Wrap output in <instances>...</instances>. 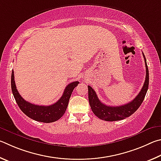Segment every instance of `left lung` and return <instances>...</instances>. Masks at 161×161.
I'll return each instance as SVG.
<instances>
[{
    "label": "left lung",
    "instance_id": "1",
    "mask_svg": "<svg viewBox=\"0 0 161 161\" xmlns=\"http://www.w3.org/2000/svg\"><path fill=\"white\" fill-rule=\"evenodd\" d=\"M143 53L144 57V61L146 65V79L145 82L142 87V90L137 96L130 103L125 104L121 106H108L101 103L96 95V92L91 86H88V100L91 105L92 111L93 112L95 115L100 118V119L113 122V121H118L125 119L126 117L131 116L134 114L143 103L144 97L146 96L148 88L149 83V74L146 59L144 54Z\"/></svg>",
    "mask_w": 161,
    "mask_h": 161
}]
</instances>
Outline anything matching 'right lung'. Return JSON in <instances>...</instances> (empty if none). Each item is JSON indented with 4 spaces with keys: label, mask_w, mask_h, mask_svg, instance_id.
Returning <instances> with one entry per match:
<instances>
[{
    "label": "right lung",
    "mask_w": 161,
    "mask_h": 161,
    "mask_svg": "<svg viewBox=\"0 0 161 161\" xmlns=\"http://www.w3.org/2000/svg\"><path fill=\"white\" fill-rule=\"evenodd\" d=\"M79 83L78 81L70 83L64 90V92L57 102L49 106L34 105L25 100L19 94L14 80V71L13 70L11 75V88L13 96L19 109L24 114L31 119L37 122L50 123L57 121L63 116L69 104V101L72 92Z\"/></svg>",
    "instance_id": "1"
}]
</instances>
